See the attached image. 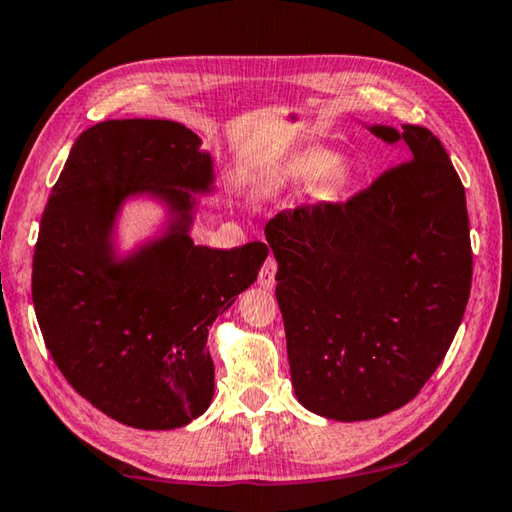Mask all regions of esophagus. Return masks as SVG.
<instances>
[{"mask_svg": "<svg viewBox=\"0 0 512 512\" xmlns=\"http://www.w3.org/2000/svg\"><path fill=\"white\" fill-rule=\"evenodd\" d=\"M275 273H277L275 257H268L262 266V271H259V287L271 291L275 287Z\"/></svg>", "mask_w": 512, "mask_h": 512, "instance_id": "obj_1", "label": "esophagus"}]
</instances>
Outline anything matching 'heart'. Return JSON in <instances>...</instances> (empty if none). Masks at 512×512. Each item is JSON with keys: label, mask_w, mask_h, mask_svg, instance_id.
I'll return each mask as SVG.
<instances>
[{"label": "heart", "mask_w": 512, "mask_h": 512, "mask_svg": "<svg viewBox=\"0 0 512 512\" xmlns=\"http://www.w3.org/2000/svg\"><path fill=\"white\" fill-rule=\"evenodd\" d=\"M339 155L329 151H311L302 155L289 167V178L298 180V183H318V180H325L332 176V173L339 169Z\"/></svg>", "instance_id": "b5f03b06"}]
</instances>
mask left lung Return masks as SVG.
<instances>
[{
	"label": "left lung",
	"instance_id": "8db88e82",
	"mask_svg": "<svg viewBox=\"0 0 512 512\" xmlns=\"http://www.w3.org/2000/svg\"><path fill=\"white\" fill-rule=\"evenodd\" d=\"M404 142L397 164L345 203L266 223L277 259L298 402L329 420H372L411 402L445 359L472 287L465 189L436 135L368 126Z\"/></svg>",
	"mask_w": 512,
	"mask_h": 512
}]
</instances>
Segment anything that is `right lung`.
Here are the masks:
<instances>
[{
  "label": "right lung",
  "mask_w": 512,
  "mask_h": 512,
  "mask_svg": "<svg viewBox=\"0 0 512 512\" xmlns=\"http://www.w3.org/2000/svg\"><path fill=\"white\" fill-rule=\"evenodd\" d=\"M214 167L178 121L108 119L74 142L40 221L31 293L51 359L81 397L135 429H178L207 411L214 363L207 329L257 280L262 241L196 246L194 194ZM133 195L170 219L126 258L114 225Z\"/></svg>",
  "instance_id": "right-lung-1"
}]
</instances>
